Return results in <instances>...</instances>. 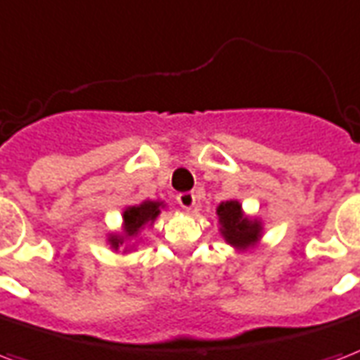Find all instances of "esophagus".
Here are the masks:
<instances>
[{
    "mask_svg": "<svg viewBox=\"0 0 360 360\" xmlns=\"http://www.w3.org/2000/svg\"><path fill=\"white\" fill-rule=\"evenodd\" d=\"M176 201L182 209L190 210L191 207L195 205V195H193L191 191H182V193H178L176 195Z\"/></svg>",
    "mask_w": 360,
    "mask_h": 360,
    "instance_id": "obj_1",
    "label": "esophagus"
}]
</instances>
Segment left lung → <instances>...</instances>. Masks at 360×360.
Wrapping results in <instances>:
<instances>
[{
	"mask_svg": "<svg viewBox=\"0 0 360 360\" xmlns=\"http://www.w3.org/2000/svg\"><path fill=\"white\" fill-rule=\"evenodd\" d=\"M218 216L221 221V233L229 245L235 247H248L258 239L260 226L258 221L247 220L241 212V205L237 201L221 202L218 207Z\"/></svg>",
	"mask_w": 360,
	"mask_h": 360,
	"instance_id": "8db88e82",
	"label": "left lung"
}]
</instances>
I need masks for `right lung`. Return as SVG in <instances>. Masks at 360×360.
I'll use <instances>...</instances> for the list:
<instances>
[{
    "instance_id": "add662e5",
    "label": "right lung",
    "mask_w": 360,
    "mask_h": 360,
    "mask_svg": "<svg viewBox=\"0 0 360 360\" xmlns=\"http://www.w3.org/2000/svg\"><path fill=\"white\" fill-rule=\"evenodd\" d=\"M158 214H159V202H153V201H146L142 202V205H139V207H131V209H127L125 214H123V218H125V233L136 235L139 233V229L142 228L144 224L153 220ZM110 241H112L113 247H117L119 243H121V239L112 237Z\"/></svg>"
}]
</instances>
